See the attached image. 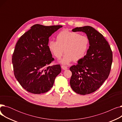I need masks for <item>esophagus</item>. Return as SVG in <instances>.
Here are the masks:
<instances>
[{
  "instance_id": "obj_1",
  "label": "esophagus",
  "mask_w": 122,
  "mask_h": 122,
  "mask_svg": "<svg viewBox=\"0 0 122 122\" xmlns=\"http://www.w3.org/2000/svg\"><path fill=\"white\" fill-rule=\"evenodd\" d=\"M61 68H62V69L64 70H66L68 69V68L66 66H61Z\"/></svg>"
}]
</instances>
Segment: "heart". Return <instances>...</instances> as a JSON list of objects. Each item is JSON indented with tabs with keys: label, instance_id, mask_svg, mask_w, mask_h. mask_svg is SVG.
<instances>
[{
	"label": "heart",
	"instance_id": "1",
	"mask_svg": "<svg viewBox=\"0 0 122 122\" xmlns=\"http://www.w3.org/2000/svg\"><path fill=\"white\" fill-rule=\"evenodd\" d=\"M89 38L86 36H81L78 33L63 30L57 34L56 41L51 40L48 47L50 52L57 59L65 54L60 62L67 65L73 60H81L87 54L89 47Z\"/></svg>",
	"mask_w": 122,
	"mask_h": 122
}]
</instances>
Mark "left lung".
Listing matches in <instances>:
<instances>
[{
  "mask_svg": "<svg viewBox=\"0 0 122 122\" xmlns=\"http://www.w3.org/2000/svg\"><path fill=\"white\" fill-rule=\"evenodd\" d=\"M72 31L84 32L90 42L85 57L70 68L72 73L70 81L71 88L76 93L86 95L97 90L108 78L112 63V51L103 35L92 27H76Z\"/></svg>",
  "mask_w": 122,
  "mask_h": 122,
  "instance_id": "1",
  "label": "left lung"
}]
</instances>
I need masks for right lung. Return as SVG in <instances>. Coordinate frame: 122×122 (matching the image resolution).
<instances>
[{
    "label": "right lung",
    "instance_id": "1",
    "mask_svg": "<svg viewBox=\"0 0 122 122\" xmlns=\"http://www.w3.org/2000/svg\"><path fill=\"white\" fill-rule=\"evenodd\" d=\"M62 25L36 24L18 41L12 55L14 75L29 92H46L61 72L60 65H48L54 60L48 44L49 37Z\"/></svg>",
    "mask_w": 122,
    "mask_h": 122
}]
</instances>
